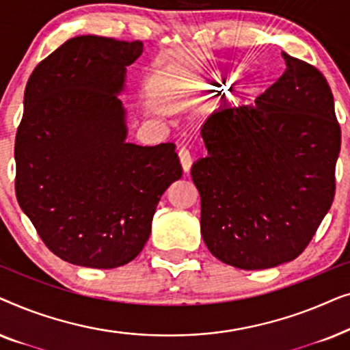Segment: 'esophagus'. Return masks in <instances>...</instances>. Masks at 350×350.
<instances>
[{"label":"esophagus","instance_id":"34e87169","mask_svg":"<svg viewBox=\"0 0 350 350\" xmlns=\"http://www.w3.org/2000/svg\"><path fill=\"white\" fill-rule=\"evenodd\" d=\"M178 159H180V164H181V169H183V172H189L191 165H193V157H191V152L186 150V148H181V150H178Z\"/></svg>","mask_w":350,"mask_h":350}]
</instances>
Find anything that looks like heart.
I'll list each match as a JSON object with an SVG mask.
<instances>
[{
  "instance_id": "b5f03b06",
  "label": "heart",
  "mask_w": 350,
  "mask_h": 350,
  "mask_svg": "<svg viewBox=\"0 0 350 350\" xmlns=\"http://www.w3.org/2000/svg\"><path fill=\"white\" fill-rule=\"evenodd\" d=\"M229 81H232V79H229ZM229 81H228V79H224L221 85H218V83H213V85H207V88H218L219 90H221V89H226L228 86H226V84L228 83L229 85Z\"/></svg>"
}]
</instances>
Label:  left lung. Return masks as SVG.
Listing matches in <instances>:
<instances>
[{
  "label": "left lung",
  "instance_id": "left-lung-1",
  "mask_svg": "<svg viewBox=\"0 0 350 350\" xmlns=\"http://www.w3.org/2000/svg\"><path fill=\"white\" fill-rule=\"evenodd\" d=\"M284 55V75L255 105L213 113L207 157L191 169L210 253L239 269L293 261L332 207L341 126L325 76Z\"/></svg>",
  "mask_w": 350,
  "mask_h": 350
}]
</instances>
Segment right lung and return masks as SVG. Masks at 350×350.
Returning <instances> with one entry per match:
<instances>
[{
  "instance_id": "add662e5",
  "label": "right lung",
  "mask_w": 350,
  "mask_h": 350,
  "mask_svg": "<svg viewBox=\"0 0 350 350\" xmlns=\"http://www.w3.org/2000/svg\"><path fill=\"white\" fill-rule=\"evenodd\" d=\"M142 52V41L71 38L27 83L16 196L46 247L71 265L131 262L150 237L161 196L181 176L174 143L126 142L116 94Z\"/></svg>"
}]
</instances>
